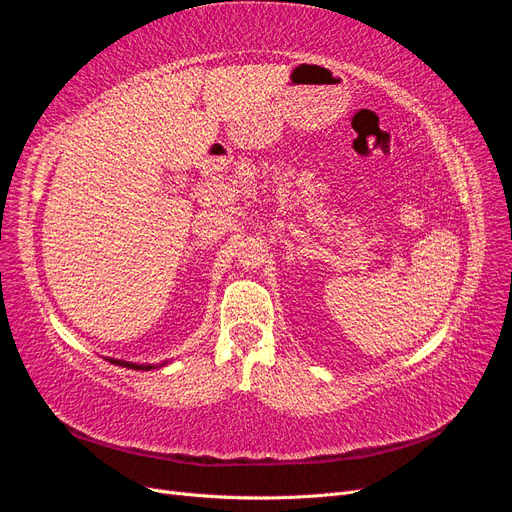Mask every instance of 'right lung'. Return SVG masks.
I'll use <instances>...</instances> for the list:
<instances>
[{
    "mask_svg": "<svg viewBox=\"0 0 512 512\" xmlns=\"http://www.w3.org/2000/svg\"><path fill=\"white\" fill-rule=\"evenodd\" d=\"M108 363H113V365H119V367H128V369H136V371H149V369H158V367H162V365H166L168 361H164L162 365H147V363H132V361H121V359H111V356H108L106 359Z\"/></svg>",
    "mask_w": 512,
    "mask_h": 512,
    "instance_id": "obj_1",
    "label": "right lung"
}]
</instances>
